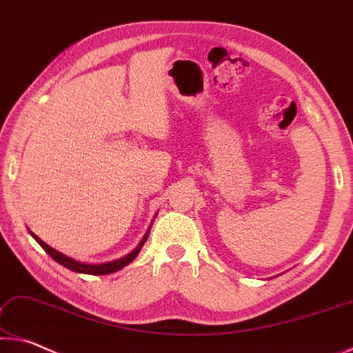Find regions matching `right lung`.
<instances>
[{"mask_svg": "<svg viewBox=\"0 0 353 353\" xmlns=\"http://www.w3.org/2000/svg\"><path fill=\"white\" fill-rule=\"evenodd\" d=\"M31 233V231H30ZM150 233V231H148ZM148 233L143 236V239L141 241V244H139L134 250H132L131 253H128V255L120 258V259H115V261H111V263H105V264H84V263H79V261H74V259L68 258L65 255H62L61 252L54 250V248H51L50 245H46L45 242L37 238L36 234L31 233V236L34 239H36L39 242V245L43 248V250L48 253V255L54 259L56 263H59L61 265H63V268L70 269L73 270V272H78V274H89V275H108V274H114L117 272V270H120L122 268H125V265H128L132 259H134L137 256V253L141 252L142 245L145 244V241L148 238Z\"/></svg>", "mask_w": 353, "mask_h": 353, "instance_id": "obj_1", "label": "right lung"}]
</instances>
